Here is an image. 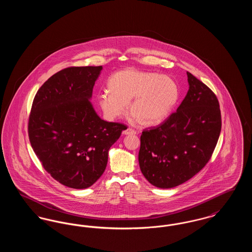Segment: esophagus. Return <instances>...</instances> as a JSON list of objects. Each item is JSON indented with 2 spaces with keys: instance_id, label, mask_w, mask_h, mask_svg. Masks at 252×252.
<instances>
[{
  "instance_id": "34e87169",
  "label": "esophagus",
  "mask_w": 252,
  "mask_h": 252,
  "mask_svg": "<svg viewBox=\"0 0 252 252\" xmlns=\"http://www.w3.org/2000/svg\"><path fill=\"white\" fill-rule=\"evenodd\" d=\"M123 134L124 135H134V134H136V131L134 129H132V128H127V129L123 131Z\"/></svg>"
}]
</instances>
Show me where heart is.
Masks as SVG:
<instances>
[{
	"label": "heart",
	"instance_id": "1",
	"mask_svg": "<svg viewBox=\"0 0 252 252\" xmlns=\"http://www.w3.org/2000/svg\"><path fill=\"white\" fill-rule=\"evenodd\" d=\"M108 91L98 95L105 117H123L128 105L133 120L142 126L160 124L171 114L180 98V87L169 75L127 68L115 72L108 82Z\"/></svg>",
	"mask_w": 252,
	"mask_h": 252
}]
</instances>
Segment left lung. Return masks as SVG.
<instances>
[{"instance_id":"obj_1","label":"left lung","mask_w":252,"mask_h":252,"mask_svg":"<svg viewBox=\"0 0 252 252\" xmlns=\"http://www.w3.org/2000/svg\"><path fill=\"white\" fill-rule=\"evenodd\" d=\"M189 90L176 112L141 136L139 164L144 178L161 189L192 179L211 158L221 131L216 94L187 72Z\"/></svg>"}]
</instances>
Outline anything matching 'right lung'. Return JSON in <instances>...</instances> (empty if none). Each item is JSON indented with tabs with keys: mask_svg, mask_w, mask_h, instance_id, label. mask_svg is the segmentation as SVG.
Segmentation results:
<instances>
[{
	"mask_svg": "<svg viewBox=\"0 0 252 252\" xmlns=\"http://www.w3.org/2000/svg\"><path fill=\"white\" fill-rule=\"evenodd\" d=\"M102 66L71 67L37 91L28 135L44 169L72 189L91 187L103 175L108 150L126 126L102 120L91 102Z\"/></svg>",
	"mask_w": 252,
	"mask_h": 252,
	"instance_id": "right-lung-1",
	"label": "right lung"
}]
</instances>
